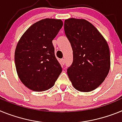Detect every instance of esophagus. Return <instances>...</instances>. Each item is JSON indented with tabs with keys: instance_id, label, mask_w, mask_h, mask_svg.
Here are the masks:
<instances>
[{
	"instance_id": "esophagus-1",
	"label": "esophagus",
	"mask_w": 122,
	"mask_h": 122,
	"mask_svg": "<svg viewBox=\"0 0 122 122\" xmlns=\"http://www.w3.org/2000/svg\"><path fill=\"white\" fill-rule=\"evenodd\" d=\"M60 62H61V64H62V65H64V64H65V60H64V59H61V60H60Z\"/></svg>"
}]
</instances>
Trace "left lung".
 I'll return each mask as SVG.
<instances>
[{"label":"left lung","instance_id":"8db88e82","mask_svg":"<svg viewBox=\"0 0 122 122\" xmlns=\"http://www.w3.org/2000/svg\"><path fill=\"white\" fill-rule=\"evenodd\" d=\"M64 31L73 51V62L67 70L69 78L77 90L92 92L109 72V45L99 30L84 19L66 20Z\"/></svg>","mask_w":122,"mask_h":122}]
</instances>
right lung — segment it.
<instances>
[{
    "label": "right lung",
    "mask_w": 122,
    "mask_h": 122,
    "mask_svg": "<svg viewBox=\"0 0 122 122\" xmlns=\"http://www.w3.org/2000/svg\"><path fill=\"white\" fill-rule=\"evenodd\" d=\"M62 25L61 20H40L26 30L17 43L15 52L17 74L31 90L43 92L51 88L62 72L52 41Z\"/></svg>",
    "instance_id": "right-lung-1"
}]
</instances>
